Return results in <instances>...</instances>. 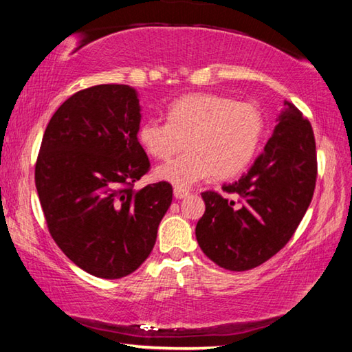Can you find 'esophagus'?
Listing matches in <instances>:
<instances>
[{"label": "esophagus", "instance_id": "34e87169", "mask_svg": "<svg viewBox=\"0 0 352 352\" xmlns=\"http://www.w3.org/2000/svg\"><path fill=\"white\" fill-rule=\"evenodd\" d=\"M188 195H189V190H186V189H183V188H175L174 189V197L178 199V200L188 197Z\"/></svg>", "mask_w": 352, "mask_h": 352}]
</instances>
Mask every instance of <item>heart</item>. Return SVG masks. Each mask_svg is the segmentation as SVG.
Instances as JSON below:
<instances>
[{
  "label": "heart",
  "instance_id": "obj_1",
  "mask_svg": "<svg viewBox=\"0 0 352 352\" xmlns=\"http://www.w3.org/2000/svg\"><path fill=\"white\" fill-rule=\"evenodd\" d=\"M264 133V118L258 107L234 102L217 94H188L166 110V122H142L141 146L157 160L180 157L155 169V178L189 188L211 174L231 178L254 158Z\"/></svg>",
  "mask_w": 352,
  "mask_h": 352
}]
</instances>
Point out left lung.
Instances as JSON below:
<instances>
[{"instance_id": "8db88e82", "label": "left lung", "mask_w": 352, "mask_h": 352, "mask_svg": "<svg viewBox=\"0 0 352 352\" xmlns=\"http://www.w3.org/2000/svg\"><path fill=\"white\" fill-rule=\"evenodd\" d=\"M317 180V153L311 122L285 100L272 138L226 195L201 194L205 214L195 237L222 269H254L276 254L305 217Z\"/></svg>"}]
</instances>
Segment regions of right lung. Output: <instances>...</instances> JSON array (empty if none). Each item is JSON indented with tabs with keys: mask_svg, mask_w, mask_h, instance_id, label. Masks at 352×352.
<instances>
[{
	"mask_svg": "<svg viewBox=\"0 0 352 352\" xmlns=\"http://www.w3.org/2000/svg\"><path fill=\"white\" fill-rule=\"evenodd\" d=\"M140 122L133 87L96 85L65 100L41 140L35 186L47 228L93 276L118 279L138 269L172 204L166 182L133 189L151 166Z\"/></svg>",
	"mask_w": 352,
	"mask_h": 352,
	"instance_id": "add662e5",
	"label": "right lung"
}]
</instances>
